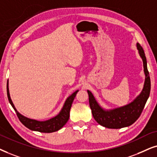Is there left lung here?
<instances>
[{
	"label": "left lung",
	"instance_id": "obj_1",
	"mask_svg": "<svg viewBox=\"0 0 157 157\" xmlns=\"http://www.w3.org/2000/svg\"><path fill=\"white\" fill-rule=\"evenodd\" d=\"M137 48L139 49L140 56L143 60L146 78L143 90L133 100V102L124 107L108 111L100 107L91 92L87 90L89 95L90 107L91 108L93 118L97 121V123L105 128H121L131 126L141 116L148 98L149 97L150 90H151V80L147 69V58L143 48L139 44H137Z\"/></svg>",
	"mask_w": 157,
	"mask_h": 157
}]
</instances>
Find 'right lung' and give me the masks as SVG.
<instances>
[{
  "label": "right lung",
  "mask_w": 157,
  "mask_h": 157,
  "mask_svg": "<svg viewBox=\"0 0 157 157\" xmlns=\"http://www.w3.org/2000/svg\"><path fill=\"white\" fill-rule=\"evenodd\" d=\"M77 92H78V90L75 92L72 95H70L67 99L62 110L57 116L46 121H38L36 120H33V119L26 118V117H24L22 115H21L19 113L17 112V110H16L15 107H14L13 103H12L11 99H10L7 82V95L8 100H9L10 105L13 108V109L15 110L16 115H17L19 121L26 128L31 129L32 131H39V132L41 133L55 132V131L62 128L66 124V123L69 120V118H70V111L71 106H72V102L75 99V96L77 95Z\"/></svg>",
  "instance_id": "obj_1"
}]
</instances>
